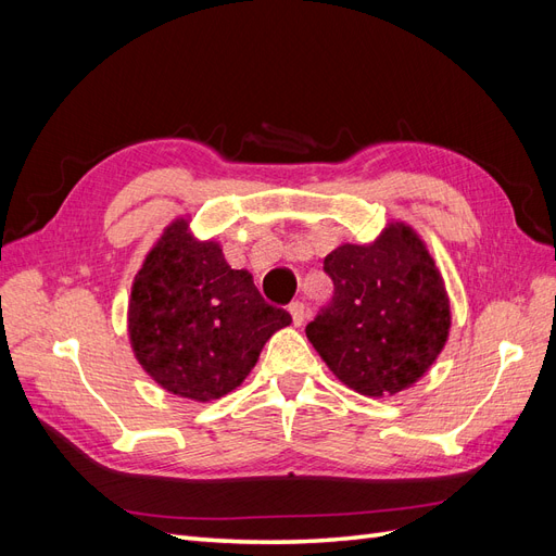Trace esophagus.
<instances>
[{
  "label": "esophagus",
  "instance_id": "obj_1",
  "mask_svg": "<svg viewBox=\"0 0 556 556\" xmlns=\"http://www.w3.org/2000/svg\"><path fill=\"white\" fill-rule=\"evenodd\" d=\"M288 311H290V315H292V323H294V327H301V325H304L306 308H304V304H301V301H292V304L288 306Z\"/></svg>",
  "mask_w": 556,
  "mask_h": 556
}]
</instances>
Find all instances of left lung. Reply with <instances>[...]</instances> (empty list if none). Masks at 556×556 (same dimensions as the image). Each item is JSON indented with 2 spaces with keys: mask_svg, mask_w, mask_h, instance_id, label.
I'll return each mask as SVG.
<instances>
[{
  "mask_svg": "<svg viewBox=\"0 0 556 556\" xmlns=\"http://www.w3.org/2000/svg\"><path fill=\"white\" fill-rule=\"evenodd\" d=\"M331 304L306 327L329 371L364 396H394L443 352L452 313L427 243L406 223H387L371 243L325 257Z\"/></svg>",
  "mask_w": 556,
  "mask_h": 556,
  "instance_id": "1",
  "label": "left lung"
}]
</instances>
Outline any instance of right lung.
I'll return each instance as SVG.
<instances>
[{
    "instance_id": "obj_1",
    "label": "right lung",
    "mask_w": 556,
    "mask_h": 556,
    "mask_svg": "<svg viewBox=\"0 0 556 556\" xmlns=\"http://www.w3.org/2000/svg\"><path fill=\"white\" fill-rule=\"evenodd\" d=\"M288 311L260 296L245 268L217 241H199L176 217L134 276L127 333L134 357L162 390L208 403L255 368L264 343L290 327Z\"/></svg>"
}]
</instances>
